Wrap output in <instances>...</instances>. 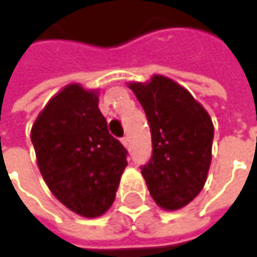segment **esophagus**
Wrapping results in <instances>:
<instances>
[{"mask_svg": "<svg viewBox=\"0 0 257 257\" xmlns=\"http://www.w3.org/2000/svg\"><path fill=\"white\" fill-rule=\"evenodd\" d=\"M122 143H123V146H125V147H129V144H131V140H129V135H125V137L122 138Z\"/></svg>", "mask_w": 257, "mask_h": 257, "instance_id": "34e87169", "label": "esophagus"}]
</instances>
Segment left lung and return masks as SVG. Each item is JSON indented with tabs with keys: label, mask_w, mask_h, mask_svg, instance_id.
Returning <instances> with one entry per match:
<instances>
[{
	"label": "left lung",
	"mask_w": 257,
	"mask_h": 257,
	"mask_svg": "<svg viewBox=\"0 0 257 257\" xmlns=\"http://www.w3.org/2000/svg\"><path fill=\"white\" fill-rule=\"evenodd\" d=\"M152 132V158L141 167L155 202L165 210L187 205L204 187L211 164L213 122L176 81L155 76L131 83Z\"/></svg>",
	"instance_id": "left-lung-1"
}]
</instances>
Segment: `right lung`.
<instances>
[{
	"instance_id": "add662e5",
	"label": "right lung",
	"mask_w": 257,
	"mask_h": 257,
	"mask_svg": "<svg viewBox=\"0 0 257 257\" xmlns=\"http://www.w3.org/2000/svg\"><path fill=\"white\" fill-rule=\"evenodd\" d=\"M31 141L43 179L67 208L98 217L111 207L128 150L108 132L95 92L62 89L37 117Z\"/></svg>"
}]
</instances>
